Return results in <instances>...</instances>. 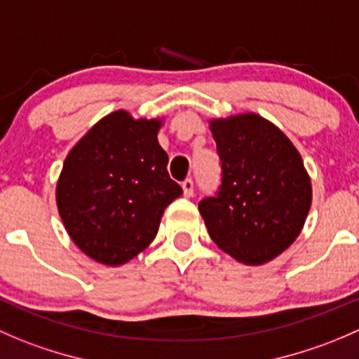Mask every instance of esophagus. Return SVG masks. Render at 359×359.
I'll list each match as a JSON object with an SVG mask.
<instances>
[{
    "label": "esophagus",
    "instance_id": "1",
    "mask_svg": "<svg viewBox=\"0 0 359 359\" xmlns=\"http://www.w3.org/2000/svg\"><path fill=\"white\" fill-rule=\"evenodd\" d=\"M182 191H184V196H193V193H194V182H193V179H186L182 182Z\"/></svg>",
    "mask_w": 359,
    "mask_h": 359
}]
</instances>
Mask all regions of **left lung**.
<instances>
[{
  "label": "left lung",
  "mask_w": 359,
  "mask_h": 359,
  "mask_svg": "<svg viewBox=\"0 0 359 359\" xmlns=\"http://www.w3.org/2000/svg\"><path fill=\"white\" fill-rule=\"evenodd\" d=\"M221 163L214 196L198 203L210 238L245 264L279 256L300 235L311 179L290 138L256 114L210 123Z\"/></svg>",
  "instance_id": "left-lung-1"
}]
</instances>
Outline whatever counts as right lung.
I'll list each match as a JSON object with an SVG mask.
<instances>
[{"label":"right lung","instance_id":"obj_1","mask_svg":"<svg viewBox=\"0 0 359 359\" xmlns=\"http://www.w3.org/2000/svg\"><path fill=\"white\" fill-rule=\"evenodd\" d=\"M159 121L110 114L72 149L57 208L73 242L103 264H123L154 240L165 208L182 194L158 142Z\"/></svg>","mask_w":359,"mask_h":359}]
</instances>
